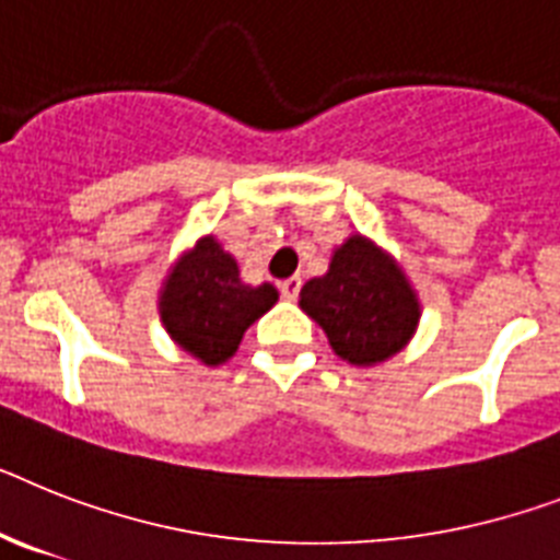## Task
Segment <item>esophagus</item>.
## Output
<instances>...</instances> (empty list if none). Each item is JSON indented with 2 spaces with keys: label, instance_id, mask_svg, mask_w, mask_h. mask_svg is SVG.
I'll list each match as a JSON object with an SVG mask.
<instances>
[{
  "label": "esophagus",
  "instance_id": "1",
  "mask_svg": "<svg viewBox=\"0 0 560 560\" xmlns=\"http://www.w3.org/2000/svg\"><path fill=\"white\" fill-rule=\"evenodd\" d=\"M300 285H303V280H300V277H289V280H283V283H280V294H283L285 300H298Z\"/></svg>",
  "mask_w": 560,
  "mask_h": 560
}]
</instances>
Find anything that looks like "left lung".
Returning <instances> with one entry per match:
<instances>
[{
    "mask_svg": "<svg viewBox=\"0 0 560 560\" xmlns=\"http://www.w3.org/2000/svg\"><path fill=\"white\" fill-rule=\"evenodd\" d=\"M300 308L320 323L331 349L354 366L400 352L420 314L400 269L363 237L346 240L331 257L329 275L303 285Z\"/></svg>",
    "mask_w": 560,
    "mask_h": 560,
    "instance_id": "obj_1",
    "label": "left lung"
}]
</instances>
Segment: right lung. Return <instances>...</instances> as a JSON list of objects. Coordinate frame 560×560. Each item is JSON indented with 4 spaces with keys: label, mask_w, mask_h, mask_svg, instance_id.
<instances>
[{
    "label": "right lung",
    "mask_w": 560,
    "mask_h": 560,
    "mask_svg": "<svg viewBox=\"0 0 560 560\" xmlns=\"http://www.w3.org/2000/svg\"><path fill=\"white\" fill-rule=\"evenodd\" d=\"M275 303V285L240 283L234 257L202 237L168 277L160 306L168 335L194 358L217 366L237 352L243 331Z\"/></svg>",
    "instance_id": "obj_1"
}]
</instances>
